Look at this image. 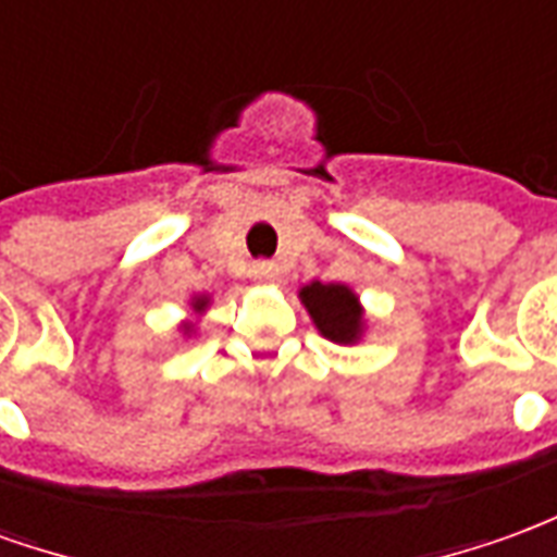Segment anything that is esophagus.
Wrapping results in <instances>:
<instances>
[{
    "label": "esophagus",
    "mask_w": 557,
    "mask_h": 557,
    "mask_svg": "<svg viewBox=\"0 0 557 557\" xmlns=\"http://www.w3.org/2000/svg\"><path fill=\"white\" fill-rule=\"evenodd\" d=\"M250 277H253L256 283H262V286H274V283H280V268L274 265V262H256V265L250 268Z\"/></svg>",
    "instance_id": "obj_1"
}]
</instances>
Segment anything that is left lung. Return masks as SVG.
I'll return each mask as SVG.
<instances>
[{
  "instance_id": "8db88e82",
  "label": "left lung",
  "mask_w": 557,
  "mask_h": 557,
  "mask_svg": "<svg viewBox=\"0 0 557 557\" xmlns=\"http://www.w3.org/2000/svg\"><path fill=\"white\" fill-rule=\"evenodd\" d=\"M298 301L313 319L315 331L337 346H355L367 334V310L358 292L346 283H307L298 289Z\"/></svg>"
}]
</instances>
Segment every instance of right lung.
Instances as JSON below:
<instances>
[{
	"label": "right lung",
	"instance_id": "obj_1",
	"mask_svg": "<svg viewBox=\"0 0 557 557\" xmlns=\"http://www.w3.org/2000/svg\"><path fill=\"white\" fill-rule=\"evenodd\" d=\"M187 307H190V313L194 315H202L208 307H211V295H194V298L187 301ZM178 331H182L184 337H194L196 322H190V319H187V322H182V327H178Z\"/></svg>",
	"mask_w": 557,
	"mask_h": 557
}]
</instances>
